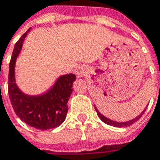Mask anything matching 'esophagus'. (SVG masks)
<instances>
[{
    "label": "esophagus",
    "instance_id": "1",
    "mask_svg": "<svg viewBox=\"0 0 160 160\" xmlns=\"http://www.w3.org/2000/svg\"><path fill=\"white\" fill-rule=\"evenodd\" d=\"M75 72L76 75L78 76V78L82 77V76H84L85 68L84 67H82V66H78V67H77V69L75 70Z\"/></svg>",
    "mask_w": 160,
    "mask_h": 160
}]
</instances>
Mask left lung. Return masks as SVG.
<instances>
[{
	"label": "left lung",
	"mask_w": 160,
	"mask_h": 160,
	"mask_svg": "<svg viewBox=\"0 0 160 160\" xmlns=\"http://www.w3.org/2000/svg\"><path fill=\"white\" fill-rule=\"evenodd\" d=\"M94 109H95V111H96V112H97L98 116H99V118H101L103 122H104L105 123H107V124H109V125H112V126H114V127H118V128H122V127H127V126H129V125H131V124H133V123H135L137 121V120L139 119L140 118L142 117V115H143V113L145 112L146 111V108L144 109V110L142 111V112L141 114H140L139 116H137L136 118H135L134 119L132 120H129V121H127V122H116V121H113V120H111L109 119V118H106L105 116H103L102 114L99 112V111L97 110V108L94 107Z\"/></svg>",
	"instance_id": "8db88e82"
}]
</instances>
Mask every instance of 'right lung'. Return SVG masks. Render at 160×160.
Returning a JSON list of instances; mask_svg holds the SVG:
<instances>
[{
	"label": "right lung",
	"mask_w": 160,
	"mask_h": 160,
	"mask_svg": "<svg viewBox=\"0 0 160 160\" xmlns=\"http://www.w3.org/2000/svg\"><path fill=\"white\" fill-rule=\"evenodd\" d=\"M30 31L31 29L15 44L9 64L8 94L15 113L22 121L37 129L47 130L59 126L66 119L67 102L72 94L76 76L72 73L61 76L50 90L41 95L31 96L21 92L15 83V62Z\"/></svg>",
	"instance_id": "right-lung-1"
}]
</instances>
